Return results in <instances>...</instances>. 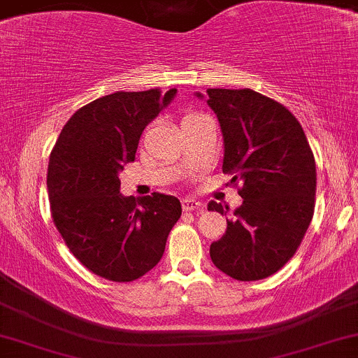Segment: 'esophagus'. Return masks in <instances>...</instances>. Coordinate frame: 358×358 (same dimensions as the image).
I'll use <instances>...</instances> for the list:
<instances>
[{
	"instance_id": "esophagus-1",
	"label": "esophagus",
	"mask_w": 358,
	"mask_h": 358,
	"mask_svg": "<svg viewBox=\"0 0 358 358\" xmlns=\"http://www.w3.org/2000/svg\"><path fill=\"white\" fill-rule=\"evenodd\" d=\"M182 207L183 210H200L203 209V202H200V200L194 199V197H185L182 200Z\"/></svg>"
}]
</instances>
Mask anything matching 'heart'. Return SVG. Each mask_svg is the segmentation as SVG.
<instances>
[{
    "label": "heart",
    "instance_id": "1",
    "mask_svg": "<svg viewBox=\"0 0 358 358\" xmlns=\"http://www.w3.org/2000/svg\"><path fill=\"white\" fill-rule=\"evenodd\" d=\"M188 115H192V113H188Z\"/></svg>",
    "mask_w": 358,
    "mask_h": 358
}]
</instances>
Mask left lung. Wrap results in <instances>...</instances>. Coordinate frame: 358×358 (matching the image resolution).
Instances as JSON below:
<instances>
[{
	"mask_svg": "<svg viewBox=\"0 0 358 358\" xmlns=\"http://www.w3.org/2000/svg\"><path fill=\"white\" fill-rule=\"evenodd\" d=\"M207 105L221 124L222 173L241 183L243 199L226 217V234L210 245L212 263L236 280H262L294 257L311 224L314 155L299 120L262 93L209 88ZM209 210L226 215L229 207L212 200Z\"/></svg>",
	"mask_w": 358,
	"mask_h": 358,
	"instance_id": "1",
	"label": "left lung"
}]
</instances>
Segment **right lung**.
I'll return each mask as SVG.
<instances>
[{"mask_svg":"<svg viewBox=\"0 0 358 358\" xmlns=\"http://www.w3.org/2000/svg\"><path fill=\"white\" fill-rule=\"evenodd\" d=\"M175 95L152 88L96 98L66 122L50 152L52 221L71 253L107 280L132 282L155 268L182 215L173 195L124 197L119 180L146 125Z\"/></svg>","mask_w":358,"mask_h":358,"instance_id":"obj_1","label":"right lung"}]
</instances>
